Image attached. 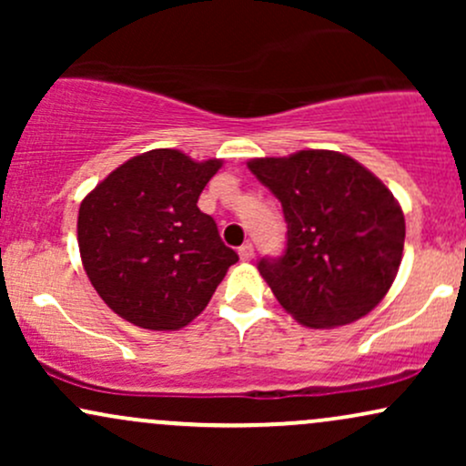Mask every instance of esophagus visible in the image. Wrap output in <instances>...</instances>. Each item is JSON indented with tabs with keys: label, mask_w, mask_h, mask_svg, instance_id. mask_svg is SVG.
Listing matches in <instances>:
<instances>
[{
	"label": "esophagus",
	"mask_w": 466,
	"mask_h": 466,
	"mask_svg": "<svg viewBox=\"0 0 466 466\" xmlns=\"http://www.w3.org/2000/svg\"><path fill=\"white\" fill-rule=\"evenodd\" d=\"M238 256H240V260H251V258H254V245H251V243L240 245Z\"/></svg>",
	"instance_id": "esophagus-1"
}]
</instances>
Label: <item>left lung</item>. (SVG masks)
<instances>
[{"label":"left lung","instance_id":"left-lung-1","mask_svg":"<svg viewBox=\"0 0 466 466\" xmlns=\"http://www.w3.org/2000/svg\"><path fill=\"white\" fill-rule=\"evenodd\" d=\"M248 166L285 212V254L258 263L282 309L309 329L370 313L403 258L405 217L386 184L349 155L318 148Z\"/></svg>","mask_w":466,"mask_h":466}]
</instances>
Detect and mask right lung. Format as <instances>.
<instances>
[{
	"label": "right lung",
	"instance_id": "right-lung-1",
	"mask_svg": "<svg viewBox=\"0 0 466 466\" xmlns=\"http://www.w3.org/2000/svg\"><path fill=\"white\" fill-rule=\"evenodd\" d=\"M223 159L153 148L117 166L80 201L85 274L111 311L148 330H177L210 302L238 260L197 208Z\"/></svg>",
	"mask_w": 466,
	"mask_h": 466
}]
</instances>
